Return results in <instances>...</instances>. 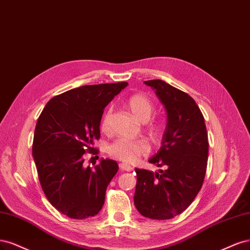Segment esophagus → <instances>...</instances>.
Wrapping results in <instances>:
<instances>
[{
  "instance_id": "34e87169",
  "label": "esophagus",
  "mask_w": 250,
  "mask_h": 250,
  "mask_svg": "<svg viewBox=\"0 0 250 250\" xmlns=\"http://www.w3.org/2000/svg\"><path fill=\"white\" fill-rule=\"evenodd\" d=\"M119 167L122 170H125V171H132L133 170L132 166H130L128 164H125V163H120Z\"/></svg>"
}]
</instances>
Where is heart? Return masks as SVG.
Segmentation results:
<instances>
[{"instance_id":"1","label":"heart","mask_w":250,"mask_h":250,"mask_svg":"<svg viewBox=\"0 0 250 250\" xmlns=\"http://www.w3.org/2000/svg\"><path fill=\"white\" fill-rule=\"evenodd\" d=\"M126 107L131 111L133 116L141 123H146L155 111V104L147 95L143 93H136L131 95L126 101ZM111 112H104L102 122L101 130L108 132L110 128ZM163 125L156 123L148 126V133L152 139H157L162 134ZM148 151V146L144 140H127L119 139L110 144L108 152L113 157L125 163H135L140 157L146 155Z\"/></svg>"}]
</instances>
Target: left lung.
<instances>
[{
    "mask_svg": "<svg viewBox=\"0 0 250 250\" xmlns=\"http://www.w3.org/2000/svg\"><path fill=\"white\" fill-rule=\"evenodd\" d=\"M144 84L155 90L167 112L162 146L148 160L166 169L155 173L135 169L134 204L147 218L171 219L186 210L203 186L208 152L207 127L203 113L188 93L162 80Z\"/></svg>",
    "mask_w": 250,
    "mask_h": 250,
    "instance_id": "1",
    "label": "left lung"
}]
</instances>
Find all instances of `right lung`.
I'll use <instances>...</instances> for the list:
<instances>
[{"label": "right lung", "instance_id": "add662e5", "mask_svg": "<svg viewBox=\"0 0 250 250\" xmlns=\"http://www.w3.org/2000/svg\"><path fill=\"white\" fill-rule=\"evenodd\" d=\"M126 82L86 85L51 99L35 126L33 146L38 178L46 198L69 218L85 219L104 204L109 183L118 170L114 160L84 167V155L99 154L91 146L100 139L104 109Z\"/></svg>", "mask_w": 250, "mask_h": 250}]
</instances>
